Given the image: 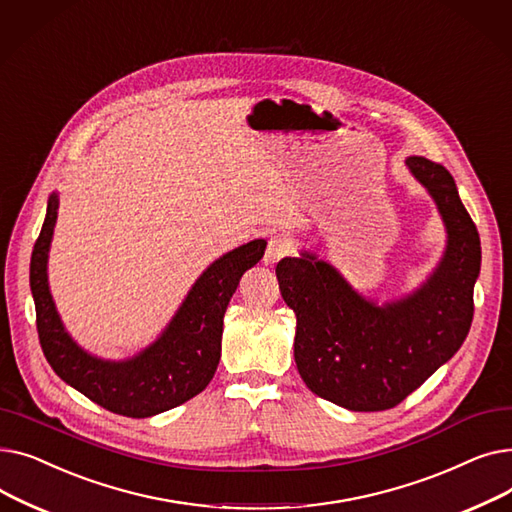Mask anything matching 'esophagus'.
Returning <instances> with one entry per match:
<instances>
[{
  "label": "esophagus",
  "mask_w": 512,
  "mask_h": 512,
  "mask_svg": "<svg viewBox=\"0 0 512 512\" xmlns=\"http://www.w3.org/2000/svg\"><path fill=\"white\" fill-rule=\"evenodd\" d=\"M290 249H292V245H290L288 238L272 236L270 240H267V249H265V255H263V263L265 265L278 263L282 257H286L290 253Z\"/></svg>",
  "instance_id": "1"
}]
</instances>
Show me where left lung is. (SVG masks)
<instances>
[{
  "label": "left lung",
  "mask_w": 512,
  "mask_h": 512,
  "mask_svg": "<svg viewBox=\"0 0 512 512\" xmlns=\"http://www.w3.org/2000/svg\"><path fill=\"white\" fill-rule=\"evenodd\" d=\"M405 166L434 199L446 249L427 280L384 305L363 297L315 253L284 257L276 276L297 315L294 361L307 388L348 411H386L417 390L465 342L481 267L479 234L454 178L436 161Z\"/></svg>",
  "instance_id": "left-lung-1"
}]
</instances>
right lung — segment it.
Wrapping results in <instances>:
<instances>
[{"label": "right lung", "instance_id": "1", "mask_svg": "<svg viewBox=\"0 0 512 512\" xmlns=\"http://www.w3.org/2000/svg\"><path fill=\"white\" fill-rule=\"evenodd\" d=\"M58 207V193H51L31 257L37 332L51 369L99 407L132 419L170 411L203 392L220 363L226 307L242 274L263 257L267 242L255 238L215 259L188 290L164 332L141 353L112 361L85 351L68 334L53 303L47 259Z\"/></svg>", "mask_w": 512, "mask_h": 512}]
</instances>
